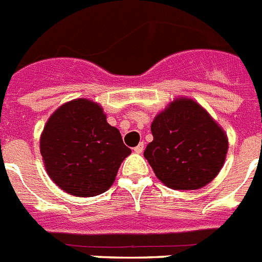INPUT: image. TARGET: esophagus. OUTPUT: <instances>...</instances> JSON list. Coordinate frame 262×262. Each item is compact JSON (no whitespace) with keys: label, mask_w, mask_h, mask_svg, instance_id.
<instances>
[{"label":"esophagus","mask_w":262,"mask_h":262,"mask_svg":"<svg viewBox=\"0 0 262 262\" xmlns=\"http://www.w3.org/2000/svg\"><path fill=\"white\" fill-rule=\"evenodd\" d=\"M143 147H145V146H143V142L138 143V145H137L136 147H134V151H136L137 154H141V152L143 151Z\"/></svg>","instance_id":"34e87169"}]
</instances>
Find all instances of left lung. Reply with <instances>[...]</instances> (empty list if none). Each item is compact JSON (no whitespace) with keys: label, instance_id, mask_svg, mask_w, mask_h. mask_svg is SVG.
I'll return each instance as SVG.
<instances>
[{"label":"left lung","instance_id":"8db88e82","mask_svg":"<svg viewBox=\"0 0 262 262\" xmlns=\"http://www.w3.org/2000/svg\"><path fill=\"white\" fill-rule=\"evenodd\" d=\"M145 158L155 175L176 190L200 189L221 171L228 141L223 129L190 99H176L151 124Z\"/></svg>","mask_w":262,"mask_h":262}]
</instances>
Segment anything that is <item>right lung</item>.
I'll return each mask as SVG.
<instances>
[{"mask_svg": "<svg viewBox=\"0 0 262 262\" xmlns=\"http://www.w3.org/2000/svg\"><path fill=\"white\" fill-rule=\"evenodd\" d=\"M102 107L87 99L61 105L40 138L47 173L56 185L78 197H93L114 184L120 164L132 150Z\"/></svg>", "mask_w": 262, "mask_h": 262, "instance_id": "obj_1", "label": "right lung"}]
</instances>
